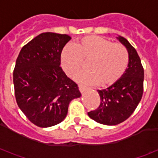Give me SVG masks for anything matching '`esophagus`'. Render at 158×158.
Here are the masks:
<instances>
[{
	"label": "esophagus",
	"mask_w": 158,
	"mask_h": 158,
	"mask_svg": "<svg viewBox=\"0 0 158 158\" xmlns=\"http://www.w3.org/2000/svg\"><path fill=\"white\" fill-rule=\"evenodd\" d=\"M79 91L81 93H84L85 91H86L87 89H88V88L87 87H85V86H84V85H79Z\"/></svg>",
	"instance_id": "1"
}]
</instances>
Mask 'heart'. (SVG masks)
Returning a JSON list of instances; mask_svg holds the SVG:
<instances>
[{"mask_svg": "<svg viewBox=\"0 0 158 158\" xmlns=\"http://www.w3.org/2000/svg\"><path fill=\"white\" fill-rule=\"evenodd\" d=\"M129 52L124 45L101 36H86L76 44L69 43L61 54V64L66 74L74 76L82 69L84 61L88 70L79 73L75 79L85 85L107 86L122 78L129 65Z\"/></svg>", "mask_w": 158, "mask_h": 158, "instance_id": "heart-1", "label": "heart"}]
</instances>
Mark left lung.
<instances>
[{
	"label": "left lung",
	"instance_id": "left-lung-1",
	"mask_svg": "<svg viewBox=\"0 0 158 158\" xmlns=\"http://www.w3.org/2000/svg\"><path fill=\"white\" fill-rule=\"evenodd\" d=\"M129 52V65L122 78L104 89H98L100 106L88 115L105 125H117L131 116L143 95L144 69L136 50L125 38L117 37Z\"/></svg>",
	"mask_w": 158,
	"mask_h": 158
}]
</instances>
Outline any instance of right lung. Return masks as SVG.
I'll return each instance as SVG.
<instances>
[{
	"label": "right lung",
	"instance_id": "obj_1",
	"mask_svg": "<svg viewBox=\"0 0 158 158\" xmlns=\"http://www.w3.org/2000/svg\"><path fill=\"white\" fill-rule=\"evenodd\" d=\"M71 40L68 35L42 33L19 52L13 71L18 106L29 120L41 128L65 118L72 100L81 96L77 84L62 71L61 54Z\"/></svg>",
	"mask_w": 158,
	"mask_h": 158
}]
</instances>
